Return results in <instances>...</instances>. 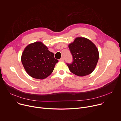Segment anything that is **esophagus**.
I'll list each match as a JSON object with an SVG mask.
<instances>
[{
	"label": "esophagus",
	"instance_id": "esophagus-1",
	"mask_svg": "<svg viewBox=\"0 0 121 121\" xmlns=\"http://www.w3.org/2000/svg\"><path fill=\"white\" fill-rule=\"evenodd\" d=\"M60 61H64V57H61V58H60Z\"/></svg>",
	"mask_w": 121,
	"mask_h": 121
}]
</instances>
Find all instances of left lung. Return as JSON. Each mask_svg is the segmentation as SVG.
I'll list each match as a JSON object with an SVG mask.
<instances>
[{
  "mask_svg": "<svg viewBox=\"0 0 121 121\" xmlns=\"http://www.w3.org/2000/svg\"><path fill=\"white\" fill-rule=\"evenodd\" d=\"M73 57L71 64H67L69 70L79 76L91 73L94 70L99 57L97 48L90 40L83 37H76L69 45Z\"/></svg>",
  "mask_w": 121,
  "mask_h": 121,
  "instance_id": "1",
  "label": "left lung"
}]
</instances>
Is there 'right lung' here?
Instances as JSON below:
<instances>
[{
	"mask_svg": "<svg viewBox=\"0 0 121 121\" xmlns=\"http://www.w3.org/2000/svg\"><path fill=\"white\" fill-rule=\"evenodd\" d=\"M21 62L27 73L35 79H43L53 72L58 60L54 54L41 42H35L28 45L21 55Z\"/></svg>",
	"mask_w": 121,
	"mask_h": 121,
	"instance_id": "add662e5",
	"label": "right lung"
}]
</instances>
